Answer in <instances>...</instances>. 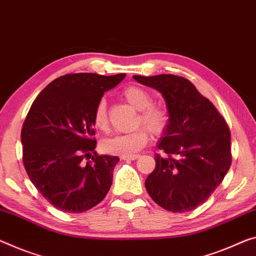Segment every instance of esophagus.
Here are the masks:
<instances>
[{
  "label": "esophagus",
  "instance_id": "obj_1",
  "mask_svg": "<svg viewBox=\"0 0 256 256\" xmlns=\"http://www.w3.org/2000/svg\"><path fill=\"white\" fill-rule=\"evenodd\" d=\"M138 154H132V156H121V159L122 160H136L138 159Z\"/></svg>",
  "mask_w": 256,
  "mask_h": 256
}]
</instances>
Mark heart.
Segmentation results:
<instances>
[{
	"label": "heart",
	"instance_id": "1",
	"mask_svg": "<svg viewBox=\"0 0 256 256\" xmlns=\"http://www.w3.org/2000/svg\"><path fill=\"white\" fill-rule=\"evenodd\" d=\"M122 96L134 108L138 111L136 126L144 124L152 135L160 136L167 130L170 124V112L162 105H154L153 97L146 89L140 86H128L122 90ZM92 121L100 130L108 128V103L105 100L97 102L94 110ZM150 138L148 132L140 127L132 132L119 134L103 142V148L111 154L132 156L140 151Z\"/></svg>",
	"mask_w": 256,
	"mask_h": 256
}]
</instances>
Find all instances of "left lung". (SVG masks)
<instances>
[{"instance_id": "obj_1", "label": "left lung", "mask_w": 256, "mask_h": 256, "mask_svg": "<svg viewBox=\"0 0 256 256\" xmlns=\"http://www.w3.org/2000/svg\"><path fill=\"white\" fill-rule=\"evenodd\" d=\"M166 100L170 124L158 143L156 168L145 180L153 202L184 213L210 198L231 166L230 129L213 103L188 78L174 74L134 76Z\"/></svg>"}]
</instances>
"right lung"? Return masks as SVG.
Wrapping results in <instances>:
<instances>
[{
    "mask_svg": "<svg viewBox=\"0 0 256 256\" xmlns=\"http://www.w3.org/2000/svg\"><path fill=\"white\" fill-rule=\"evenodd\" d=\"M124 76L65 74L50 82L30 106L22 128L24 167L57 210L82 213L108 194L119 158L97 154L92 116L105 92ZM84 158L92 160L84 164Z\"/></svg>",
    "mask_w": 256,
    "mask_h": 256,
    "instance_id": "right-lung-1",
    "label": "right lung"
}]
</instances>
